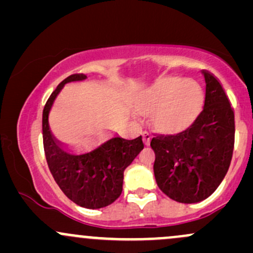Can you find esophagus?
Segmentation results:
<instances>
[{
    "label": "esophagus",
    "instance_id": "1",
    "mask_svg": "<svg viewBox=\"0 0 253 253\" xmlns=\"http://www.w3.org/2000/svg\"><path fill=\"white\" fill-rule=\"evenodd\" d=\"M142 141H143V143H145V145H148L149 143V141H151V134H149L148 131H143L142 134Z\"/></svg>",
    "mask_w": 253,
    "mask_h": 253
}]
</instances>
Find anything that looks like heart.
Listing matches in <instances>:
<instances>
[{"instance_id":"obj_1","label":"heart","mask_w":253,"mask_h":253,"mask_svg":"<svg viewBox=\"0 0 253 253\" xmlns=\"http://www.w3.org/2000/svg\"><path fill=\"white\" fill-rule=\"evenodd\" d=\"M204 106L203 88L191 80L167 77L143 90L136 101L140 113H152L154 126L178 132L194 123Z\"/></svg>"}]
</instances>
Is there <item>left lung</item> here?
I'll return each instance as SVG.
<instances>
[{
	"mask_svg": "<svg viewBox=\"0 0 253 253\" xmlns=\"http://www.w3.org/2000/svg\"><path fill=\"white\" fill-rule=\"evenodd\" d=\"M205 102L194 123L176 135L151 141L158 187L172 200L199 203L210 197L229 169L234 148V111L213 75L203 71Z\"/></svg>",
	"mask_w": 253,
	"mask_h": 253,
	"instance_id": "obj_1",
	"label": "left lung"
}]
</instances>
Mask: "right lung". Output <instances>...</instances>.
I'll return each mask as SVG.
<instances>
[{
    "label": "right lung",
    "instance_id": "obj_1",
    "mask_svg": "<svg viewBox=\"0 0 253 253\" xmlns=\"http://www.w3.org/2000/svg\"><path fill=\"white\" fill-rule=\"evenodd\" d=\"M86 76L71 75L51 93L43 108V146L48 167L60 189L70 200L85 209H101L118 199L123 191L124 170L143 148L142 137H112L93 151L75 154L62 148L49 127V112L66 83L81 82Z\"/></svg>",
    "mask_w": 253,
    "mask_h": 253
}]
</instances>
